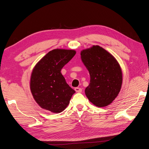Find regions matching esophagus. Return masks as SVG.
Masks as SVG:
<instances>
[{
	"label": "esophagus",
	"instance_id": "esophagus-1",
	"mask_svg": "<svg viewBox=\"0 0 149 149\" xmlns=\"http://www.w3.org/2000/svg\"><path fill=\"white\" fill-rule=\"evenodd\" d=\"M74 90L76 93H81L82 92V89L80 88H75Z\"/></svg>",
	"mask_w": 149,
	"mask_h": 149
}]
</instances>
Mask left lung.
<instances>
[{
  "label": "left lung",
  "mask_w": 149,
  "mask_h": 149,
  "mask_svg": "<svg viewBox=\"0 0 149 149\" xmlns=\"http://www.w3.org/2000/svg\"><path fill=\"white\" fill-rule=\"evenodd\" d=\"M81 58L90 74L89 84L85 89L88 100L100 107L110 104L118 96L123 83L119 63L98 45L83 49Z\"/></svg>",
  "instance_id": "8db88e82"
}]
</instances>
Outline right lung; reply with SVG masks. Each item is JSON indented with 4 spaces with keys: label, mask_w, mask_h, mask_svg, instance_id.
<instances>
[{
    "label": "right lung",
    "mask_w": 149,
    "mask_h": 149,
    "mask_svg": "<svg viewBox=\"0 0 149 149\" xmlns=\"http://www.w3.org/2000/svg\"><path fill=\"white\" fill-rule=\"evenodd\" d=\"M75 54L73 49H53L34 67L30 90L34 100L43 109L60 113L68 106L75 91L66 83L61 70Z\"/></svg>",
    "instance_id": "add662e5"
}]
</instances>
